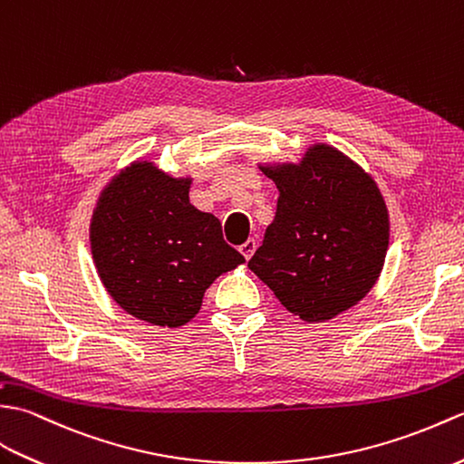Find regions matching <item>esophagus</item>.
Masks as SVG:
<instances>
[{
    "label": "esophagus",
    "mask_w": 464,
    "mask_h": 464,
    "mask_svg": "<svg viewBox=\"0 0 464 464\" xmlns=\"http://www.w3.org/2000/svg\"><path fill=\"white\" fill-rule=\"evenodd\" d=\"M256 248H258V242H256L254 238H250V240H246V242L240 246V252H242V256H244L246 260H250L252 254L256 252Z\"/></svg>",
    "instance_id": "obj_1"
}]
</instances>
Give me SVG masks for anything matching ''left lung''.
<instances>
[{"mask_svg":"<svg viewBox=\"0 0 464 464\" xmlns=\"http://www.w3.org/2000/svg\"><path fill=\"white\" fill-rule=\"evenodd\" d=\"M280 198L248 267L287 312L324 322L372 290L385 262V202L355 162L317 145L300 167L264 169Z\"/></svg>","mask_w":464,"mask_h":464,"instance_id":"8db88e82","label":"left lung"}]
</instances>
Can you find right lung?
Returning a JSON list of instances; mask_svg holds the SVG:
<instances>
[{"mask_svg":"<svg viewBox=\"0 0 464 464\" xmlns=\"http://www.w3.org/2000/svg\"><path fill=\"white\" fill-rule=\"evenodd\" d=\"M188 184L135 162L92 212L91 250L102 284L122 310L152 325L190 322L216 277L244 262L220 220L190 204Z\"/></svg>","mask_w":464,"mask_h":464,"instance_id":"1","label":"right lung"}]
</instances>
